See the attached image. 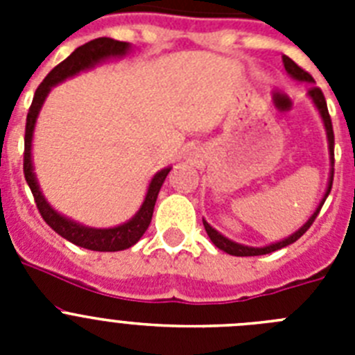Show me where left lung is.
I'll list each match as a JSON object with an SVG mask.
<instances>
[{"label":"left lung","instance_id":"obj_1","mask_svg":"<svg viewBox=\"0 0 355 355\" xmlns=\"http://www.w3.org/2000/svg\"><path fill=\"white\" fill-rule=\"evenodd\" d=\"M283 64H284V69H286V72L290 74L293 80L297 81H307V83H315V80H313V76L309 74L307 71H304L302 67H299V65L295 64L291 58H288L286 55L283 56ZM309 97L313 99V103H315V106L318 108L320 112V117H322V121H324V126H325V131H327V140H329V153H331V175H329V184H327V192H325L324 199L320 200L318 208L315 209V213H313L311 216H309V220L306 222V224L302 225V227L299 229V231H295L291 236L284 238V240L281 241H275V243H272V245H266V247H249V245H241V243H236V241L229 240V238H225L224 234H220L216 229H213L211 225L208 224L206 220H202V224H205V229L206 233H208L209 240L215 243V247H218L220 250H224V252L231 254V256H261V254H270L274 252V250H279L283 249V247L290 245V243H293V241L299 240L300 236H302L304 233H306L307 229L311 227V224L315 222V218L318 216L320 209H322V206H324L325 199H327V196L331 193V188H332V178H334V131H332V122H331V115H329V110H327V103H325V97H324V92L318 89V87H311L309 89Z\"/></svg>","mask_w":355,"mask_h":355}]
</instances>
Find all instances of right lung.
<instances>
[{
  "label": "right lung",
  "mask_w": 355,
  "mask_h": 355,
  "mask_svg": "<svg viewBox=\"0 0 355 355\" xmlns=\"http://www.w3.org/2000/svg\"><path fill=\"white\" fill-rule=\"evenodd\" d=\"M130 51V44L121 42V40L108 39V37H99L90 42L83 44L78 49L71 53L64 62L56 65L48 76L44 78L42 83L39 85V89L35 90L33 101H31L30 110H28L26 117V131H24V178L30 187L33 199L39 213L46 220V224L60 234L62 238L69 240L71 243L78 247L89 250H97V252H115V250H124L130 249L135 245L144 233L147 231L153 218V211H155L156 199H158V192L162 188L163 181L171 172V167L163 168L158 174L150 180L149 188H147V196L144 199L142 206L137 211V215L131 220L124 222V224L117 225V227L110 229H96V227H87L78 222L71 220L67 216L60 215L58 211L49 206V202L44 199L42 192H40L39 183H37L35 172H33V163H31V139H33V130H35V122L39 117V112L42 108L46 97H48L49 90L58 85L60 81L67 80V78L74 76L80 71L94 67L99 62L106 60V58H115V56H124Z\"/></svg>",
  "instance_id": "1"
}]
</instances>
